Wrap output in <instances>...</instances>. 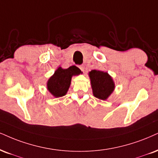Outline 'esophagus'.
I'll list each match as a JSON object with an SVG mask.
<instances>
[{
	"label": "esophagus",
	"instance_id": "obj_1",
	"mask_svg": "<svg viewBox=\"0 0 158 158\" xmlns=\"http://www.w3.org/2000/svg\"><path fill=\"white\" fill-rule=\"evenodd\" d=\"M79 68L80 69H81V70L82 72H83V73H84V70H85V67L83 65H81V66H79Z\"/></svg>",
	"mask_w": 158,
	"mask_h": 158
}]
</instances>
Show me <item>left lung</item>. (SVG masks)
Here are the masks:
<instances>
[{
    "instance_id": "8db88e82",
    "label": "left lung",
    "mask_w": 158,
    "mask_h": 158,
    "mask_svg": "<svg viewBox=\"0 0 158 158\" xmlns=\"http://www.w3.org/2000/svg\"><path fill=\"white\" fill-rule=\"evenodd\" d=\"M89 77L94 97L102 100H106L115 87L111 77L107 73L95 69L89 73Z\"/></svg>"
}]
</instances>
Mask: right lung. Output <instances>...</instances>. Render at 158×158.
<instances>
[{"mask_svg": "<svg viewBox=\"0 0 158 158\" xmlns=\"http://www.w3.org/2000/svg\"><path fill=\"white\" fill-rule=\"evenodd\" d=\"M80 70L75 66L67 69L59 67L48 81V89L56 97H63L67 94L71 83L73 75H78Z\"/></svg>", "mask_w": 158, "mask_h": 158, "instance_id": "right-lung-1", "label": "right lung"}]
</instances>
